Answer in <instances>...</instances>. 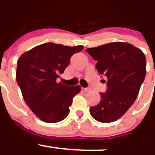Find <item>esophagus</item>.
Returning a JSON list of instances; mask_svg holds the SVG:
<instances>
[{
    "instance_id": "esophagus-1",
    "label": "esophagus",
    "mask_w": 155,
    "mask_h": 155,
    "mask_svg": "<svg viewBox=\"0 0 155 155\" xmlns=\"http://www.w3.org/2000/svg\"><path fill=\"white\" fill-rule=\"evenodd\" d=\"M82 90H83V92H88V91H89V90H90V88L82 87Z\"/></svg>"
}]
</instances>
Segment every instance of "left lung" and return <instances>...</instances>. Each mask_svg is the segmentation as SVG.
Segmentation results:
<instances>
[{
  "label": "left lung",
  "instance_id": "1",
  "mask_svg": "<svg viewBox=\"0 0 155 155\" xmlns=\"http://www.w3.org/2000/svg\"><path fill=\"white\" fill-rule=\"evenodd\" d=\"M86 51L97 61L96 68L99 74L107 80V91L100 93V104L90 107V114L99 122H114L127 111L137 99L145 78V55L131 44L120 41Z\"/></svg>",
  "mask_w": 155,
  "mask_h": 155
}]
</instances>
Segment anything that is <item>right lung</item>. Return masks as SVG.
<instances>
[{
  "label": "right lung",
  "mask_w": 155,
  "mask_h": 155,
  "mask_svg": "<svg viewBox=\"0 0 155 155\" xmlns=\"http://www.w3.org/2000/svg\"><path fill=\"white\" fill-rule=\"evenodd\" d=\"M83 45L64 46L45 43L22 54L17 63L16 79L28 107L41 120L57 123L69 113L72 99L80 92L79 86L57 83L72 55Z\"/></svg>",
  "instance_id": "right-lung-1"
}]
</instances>
